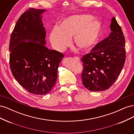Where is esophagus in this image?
Here are the masks:
<instances>
[{
  "label": "esophagus",
  "instance_id": "1",
  "mask_svg": "<svg viewBox=\"0 0 134 134\" xmlns=\"http://www.w3.org/2000/svg\"><path fill=\"white\" fill-rule=\"evenodd\" d=\"M74 59H75V60H77V61H78V62H79V61H80V59H79L78 57H77V56H75V57L74 58Z\"/></svg>",
  "mask_w": 134,
  "mask_h": 134
}]
</instances>
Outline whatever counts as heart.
I'll use <instances>...</instances> for the list:
<instances>
[{
    "instance_id": "heart-1",
    "label": "heart",
    "mask_w": 134,
    "mask_h": 134,
    "mask_svg": "<svg viewBox=\"0 0 134 134\" xmlns=\"http://www.w3.org/2000/svg\"><path fill=\"white\" fill-rule=\"evenodd\" d=\"M93 19L90 15H74L64 19L60 27H55L50 34L52 46L58 51H63L72 37L74 44L79 49L90 48L97 41L102 30L100 22Z\"/></svg>"
}]
</instances>
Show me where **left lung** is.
<instances>
[{
	"instance_id": "obj_1",
	"label": "left lung",
	"mask_w": 134,
	"mask_h": 134,
	"mask_svg": "<svg viewBox=\"0 0 134 134\" xmlns=\"http://www.w3.org/2000/svg\"><path fill=\"white\" fill-rule=\"evenodd\" d=\"M111 32L82 58L83 84L88 90L105 91L115 83L126 59L125 39L115 17L111 19Z\"/></svg>"
}]
</instances>
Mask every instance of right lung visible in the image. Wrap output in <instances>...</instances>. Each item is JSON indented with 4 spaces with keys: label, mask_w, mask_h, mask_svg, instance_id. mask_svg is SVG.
Instances as JSON below:
<instances>
[{
    "label": "right lung",
    "mask_w": 134,
    "mask_h": 134,
    "mask_svg": "<svg viewBox=\"0 0 134 134\" xmlns=\"http://www.w3.org/2000/svg\"><path fill=\"white\" fill-rule=\"evenodd\" d=\"M45 9L30 8L21 15L9 42L12 73L32 94H46L54 87L64 55L45 46L46 31L42 14Z\"/></svg>",
    "instance_id": "obj_1"
}]
</instances>
